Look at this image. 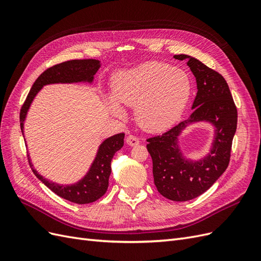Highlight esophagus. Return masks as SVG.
Instances as JSON below:
<instances>
[{
	"mask_svg": "<svg viewBox=\"0 0 261 261\" xmlns=\"http://www.w3.org/2000/svg\"><path fill=\"white\" fill-rule=\"evenodd\" d=\"M126 143L129 146H137L139 144V139L134 135H128L126 137Z\"/></svg>",
	"mask_w": 261,
	"mask_h": 261,
	"instance_id": "obj_1",
	"label": "esophagus"
}]
</instances>
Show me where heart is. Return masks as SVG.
<instances>
[{
	"label": "heart",
	"mask_w": 261,
	"mask_h": 261,
	"mask_svg": "<svg viewBox=\"0 0 261 261\" xmlns=\"http://www.w3.org/2000/svg\"><path fill=\"white\" fill-rule=\"evenodd\" d=\"M192 83L188 75L167 63L146 62L117 73L112 81L110 110L135 107L137 123L146 130L162 132L174 125L188 103Z\"/></svg>",
	"instance_id": "b5f03b06"
}]
</instances>
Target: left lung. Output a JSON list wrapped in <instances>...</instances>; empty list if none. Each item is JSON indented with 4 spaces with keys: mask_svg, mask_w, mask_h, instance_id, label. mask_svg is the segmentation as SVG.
<instances>
[{
    "mask_svg": "<svg viewBox=\"0 0 261 261\" xmlns=\"http://www.w3.org/2000/svg\"><path fill=\"white\" fill-rule=\"evenodd\" d=\"M174 59L188 60L187 65L196 77L198 91L194 111L162 135L148 138L147 149L158 192L173 201H187L208 191L226 170L238 126V109L222 75L188 55H174ZM199 120L215 126V140L207 157L199 162L187 161L180 152L177 137L187 123Z\"/></svg>",
    "mask_w": 261,
    "mask_h": 261,
    "instance_id": "8db88e82",
    "label": "left lung"
}]
</instances>
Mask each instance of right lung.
<instances>
[{"mask_svg":"<svg viewBox=\"0 0 261 261\" xmlns=\"http://www.w3.org/2000/svg\"><path fill=\"white\" fill-rule=\"evenodd\" d=\"M100 62L98 60L89 59L63 62L60 63V64L45 69L34 83L20 109L19 120L21 133L23 132V121H25V117L31 102H33L36 94L44 85L80 82L91 83L93 81V76L98 72ZM124 136L125 134L121 133L106 139L100 145L97 156L94 159L89 172L87 173V175L82 180L74 185L64 186L55 184L42 177L35 169H33V172L46 187L50 188L53 193L62 197V198L80 204L93 202L101 198L107 192L109 186V177L110 174H111L112 158L115 152L123 147ZM30 167H33L31 163Z\"/></svg>","mask_w":261,"mask_h":261,"instance_id":"add662e5","label":"right lung"}]
</instances>
